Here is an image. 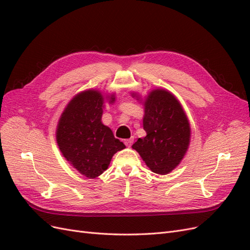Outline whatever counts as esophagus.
<instances>
[{
  "mask_svg": "<svg viewBox=\"0 0 250 250\" xmlns=\"http://www.w3.org/2000/svg\"><path fill=\"white\" fill-rule=\"evenodd\" d=\"M124 143H125V145H126L127 147H130V146L132 145V143H133V138H130V139H127V140H125V141H124Z\"/></svg>",
  "mask_w": 250,
  "mask_h": 250,
  "instance_id": "obj_1",
  "label": "esophagus"
}]
</instances>
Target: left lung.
Segmentation results:
<instances>
[{"mask_svg":"<svg viewBox=\"0 0 250 250\" xmlns=\"http://www.w3.org/2000/svg\"><path fill=\"white\" fill-rule=\"evenodd\" d=\"M132 97L141 100L138 93ZM146 137L132 145L147 167L165 175L183 161L191 140V127L177 98L165 88L151 90L143 102Z\"/></svg>","mask_w":250,"mask_h":250,"instance_id":"left-lung-1","label":"left lung"}]
</instances>
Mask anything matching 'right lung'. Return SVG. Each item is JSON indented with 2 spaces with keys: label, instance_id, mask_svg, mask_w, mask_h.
Listing matches in <instances>:
<instances>
[{
  "label": "right lung",
  "instance_id": "obj_1",
  "mask_svg": "<svg viewBox=\"0 0 250 250\" xmlns=\"http://www.w3.org/2000/svg\"><path fill=\"white\" fill-rule=\"evenodd\" d=\"M116 96L99 89H86L67 103L56 128L60 152L83 176L96 178L108 168L112 156L126 146L102 123L104 103H115Z\"/></svg>",
  "mask_w": 250,
  "mask_h": 250
}]
</instances>
